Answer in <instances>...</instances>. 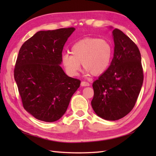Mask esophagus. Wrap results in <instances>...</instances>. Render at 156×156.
<instances>
[{
  "instance_id": "esophagus-1",
  "label": "esophagus",
  "mask_w": 156,
  "mask_h": 156,
  "mask_svg": "<svg viewBox=\"0 0 156 156\" xmlns=\"http://www.w3.org/2000/svg\"><path fill=\"white\" fill-rule=\"evenodd\" d=\"M81 86H82V87H88V86H90V83H88V82L82 81L81 82Z\"/></svg>"
}]
</instances>
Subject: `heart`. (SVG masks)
I'll use <instances>...</instances> for the list:
<instances>
[{"label": "heart", "mask_w": 156, "mask_h": 156, "mask_svg": "<svg viewBox=\"0 0 156 156\" xmlns=\"http://www.w3.org/2000/svg\"><path fill=\"white\" fill-rule=\"evenodd\" d=\"M71 53L64 54L62 58V64L69 75H77L82 64L87 74L99 76L110 66L112 47L105 39L87 37L75 43Z\"/></svg>", "instance_id": "obj_1"}]
</instances>
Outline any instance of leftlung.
Listing matches in <instances>:
<instances>
[{"label": "left lung", "instance_id": "8db88e82", "mask_svg": "<svg viewBox=\"0 0 156 156\" xmlns=\"http://www.w3.org/2000/svg\"><path fill=\"white\" fill-rule=\"evenodd\" d=\"M115 48L111 65L92 84V107L98 117L116 121L133 108L144 81L140 51L118 29L112 31Z\"/></svg>", "mask_w": 156, "mask_h": 156}]
</instances>
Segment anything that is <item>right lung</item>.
<instances>
[{"instance_id": "right-lung-1", "label": "right lung", "mask_w": 156, "mask_h": 156, "mask_svg": "<svg viewBox=\"0 0 156 156\" xmlns=\"http://www.w3.org/2000/svg\"><path fill=\"white\" fill-rule=\"evenodd\" d=\"M75 28L40 31L26 41L19 51L14 78L23 106L31 115L54 122L67 110L80 80L69 77L61 66L62 50Z\"/></svg>"}]
</instances>
